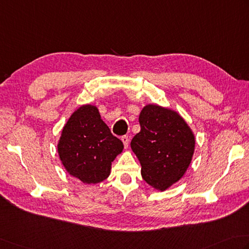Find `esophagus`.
<instances>
[{"label": "esophagus", "instance_id": "34e87169", "mask_svg": "<svg viewBox=\"0 0 249 249\" xmlns=\"http://www.w3.org/2000/svg\"><path fill=\"white\" fill-rule=\"evenodd\" d=\"M121 140L123 141V143H124V147L125 148H127L128 147V144H129V139H128V136H122L121 137Z\"/></svg>", "mask_w": 249, "mask_h": 249}]
</instances>
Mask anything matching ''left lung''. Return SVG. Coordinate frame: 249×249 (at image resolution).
Listing matches in <instances>:
<instances>
[{"instance_id": "1", "label": "left lung", "mask_w": 249, "mask_h": 249, "mask_svg": "<svg viewBox=\"0 0 249 249\" xmlns=\"http://www.w3.org/2000/svg\"><path fill=\"white\" fill-rule=\"evenodd\" d=\"M140 131L130 142L149 186L163 192L186 174L196 149L193 130L177 111L159 105L144 106Z\"/></svg>"}]
</instances>
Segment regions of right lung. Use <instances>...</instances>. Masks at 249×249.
I'll return each mask as SVG.
<instances>
[{
	"mask_svg": "<svg viewBox=\"0 0 249 249\" xmlns=\"http://www.w3.org/2000/svg\"><path fill=\"white\" fill-rule=\"evenodd\" d=\"M123 149V142L111 134L94 105H83L73 112L57 144L67 173L85 184L108 178L112 162Z\"/></svg>",
	"mask_w": 249,
	"mask_h": 249,
	"instance_id": "1",
	"label": "right lung"
}]
</instances>
